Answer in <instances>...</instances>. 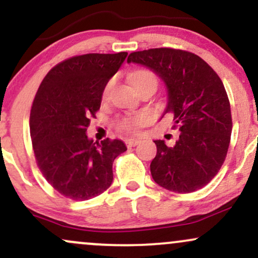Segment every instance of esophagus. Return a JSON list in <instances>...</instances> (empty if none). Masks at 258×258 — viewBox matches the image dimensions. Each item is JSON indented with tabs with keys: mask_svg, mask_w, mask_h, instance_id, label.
<instances>
[{
	"mask_svg": "<svg viewBox=\"0 0 258 258\" xmlns=\"http://www.w3.org/2000/svg\"><path fill=\"white\" fill-rule=\"evenodd\" d=\"M125 143H126L127 147H136V146H138L139 141H138V139H132L131 138V139H126Z\"/></svg>",
	"mask_w": 258,
	"mask_h": 258,
	"instance_id": "obj_1",
	"label": "esophagus"
}]
</instances>
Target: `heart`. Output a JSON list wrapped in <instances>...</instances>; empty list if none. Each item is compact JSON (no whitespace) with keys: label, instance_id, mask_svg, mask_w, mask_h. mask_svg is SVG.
<instances>
[{"label":"heart","instance_id":"1","mask_svg":"<svg viewBox=\"0 0 258 258\" xmlns=\"http://www.w3.org/2000/svg\"><path fill=\"white\" fill-rule=\"evenodd\" d=\"M112 85V81L106 82V85L103 88V98H105L108 96L109 91H110ZM132 85L135 86L136 90H139L141 87L146 85H158V79L154 75L152 72L149 70H141V72L136 73L135 75L132 76ZM143 123V116L142 115H132V116L123 117L119 121V128L122 130V131L132 132L136 131L139 126Z\"/></svg>","mask_w":258,"mask_h":258}]
</instances>
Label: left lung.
I'll list each match as a JSON object with an SVG mask.
<instances>
[{"label":"left lung","instance_id":"obj_1","mask_svg":"<svg viewBox=\"0 0 258 258\" xmlns=\"http://www.w3.org/2000/svg\"><path fill=\"white\" fill-rule=\"evenodd\" d=\"M150 68L165 81L179 139L174 147L154 141L153 179L174 193H191L210 182L226 160L232 135V112L223 82L204 59L174 48L133 52L127 63Z\"/></svg>","mask_w":258,"mask_h":258}]
</instances>
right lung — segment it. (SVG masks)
I'll use <instances>...</instances> for the list:
<instances>
[{
    "instance_id": "1",
    "label": "right lung",
    "mask_w": 258,
    "mask_h": 258,
    "mask_svg": "<svg viewBox=\"0 0 258 258\" xmlns=\"http://www.w3.org/2000/svg\"><path fill=\"white\" fill-rule=\"evenodd\" d=\"M127 52L75 55L53 67L41 82L30 111L35 159L59 194L84 201L104 193L112 182V162L126 152L119 139H88L103 88L120 69Z\"/></svg>"
}]
</instances>
